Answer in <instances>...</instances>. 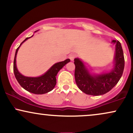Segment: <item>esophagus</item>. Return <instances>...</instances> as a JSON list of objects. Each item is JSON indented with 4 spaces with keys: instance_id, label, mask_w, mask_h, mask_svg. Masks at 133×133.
I'll return each instance as SVG.
<instances>
[{
    "instance_id": "1",
    "label": "esophagus",
    "mask_w": 133,
    "mask_h": 133,
    "mask_svg": "<svg viewBox=\"0 0 133 133\" xmlns=\"http://www.w3.org/2000/svg\"><path fill=\"white\" fill-rule=\"evenodd\" d=\"M75 57H76V55L74 54H71L69 56V58L71 59V61H74V58Z\"/></svg>"
}]
</instances>
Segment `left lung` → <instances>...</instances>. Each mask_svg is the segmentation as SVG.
Masks as SVG:
<instances>
[{
	"label": "left lung",
	"instance_id": "obj_1",
	"mask_svg": "<svg viewBox=\"0 0 133 133\" xmlns=\"http://www.w3.org/2000/svg\"><path fill=\"white\" fill-rule=\"evenodd\" d=\"M115 44V55L113 68L109 72L100 74L91 73L79 58L74 59L75 80L79 89L86 94L103 95L109 92L117 84L123 75L124 68V57L121 44L113 40Z\"/></svg>",
	"mask_w": 133,
	"mask_h": 133
}]
</instances>
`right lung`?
Masks as SVG:
<instances>
[{"mask_svg":"<svg viewBox=\"0 0 133 133\" xmlns=\"http://www.w3.org/2000/svg\"><path fill=\"white\" fill-rule=\"evenodd\" d=\"M37 30L35 31L36 32ZM27 37L20 44L19 47L16 49L15 54L14 61V72L15 77L21 87L25 89L28 92L35 94H43L47 93L54 88L56 84V76L58 72L60 71L64 65L70 62V59H68L64 61L57 62L54 64L48 71L45 72L44 74L39 77H27L22 75L18 71L16 65V57L17 52L19 51L21 45L27 41V39L32 37Z\"/></svg>","mask_w":133,"mask_h":133,"instance_id":"obj_1","label":"right lung"}]
</instances>
